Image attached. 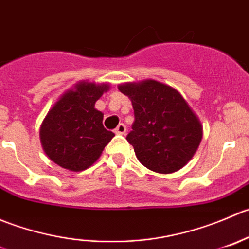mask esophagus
Masks as SVG:
<instances>
[{
	"mask_svg": "<svg viewBox=\"0 0 249 249\" xmlns=\"http://www.w3.org/2000/svg\"><path fill=\"white\" fill-rule=\"evenodd\" d=\"M125 130H127V128H125V124H120L116 127V129H115V133H116V134H120V135H124L125 133Z\"/></svg>",
	"mask_w": 249,
	"mask_h": 249,
	"instance_id": "34e87169",
	"label": "esophagus"
}]
</instances>
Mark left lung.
Wrapping results in <instances>:
<instances>
[{
	"instance_id": "8db88e82",
	"label": "left lung",
	"mask_w": 249,
	"mask_h": 249,
	"mask_svg": "<svg viewBox=\"0 0 249 249\" xmlns=\"http://www.w3.org/2000/svg\"><path fill=\"white\" fill-rule=\"evenodd\" d=\"M119 89L134 109L127 140L140 163L161 174L183 168L197 151L203 135L200 119L183 95L152 78L122 83Z\"/></svg>"
}]
</instances>
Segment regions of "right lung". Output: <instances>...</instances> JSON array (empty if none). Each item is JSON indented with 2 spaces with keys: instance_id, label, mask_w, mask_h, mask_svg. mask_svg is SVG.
I'll return each mask as SVG.
<instances>
[{
  "instance_id": "add662e5",
  "label": "right lung",
  "mask_w": 249,
  "mask_h": 249,
  "mask_svg": "<svg viewBox=\"0 0 249 249\" xmlns=\"http://www.w3.org/2000/svg\"><path fill=\"white\" fill-rule=\"evenodd\" d=\"M110 89L107 82L80 81L49 109L40 127V140L49 160L71 172L89 168L115 137L103 125L104 114L94 107Z\"/></svg>"
}]
</instances>
